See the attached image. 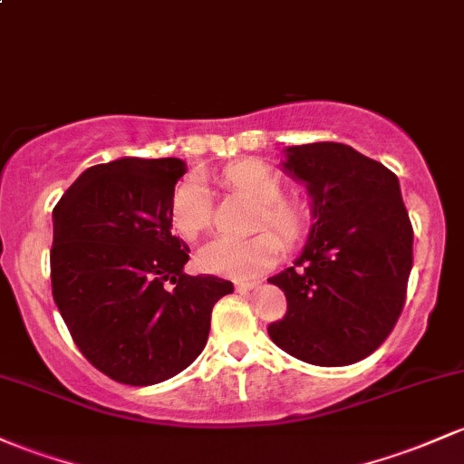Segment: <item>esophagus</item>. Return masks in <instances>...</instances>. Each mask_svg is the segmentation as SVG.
<instances>
[{"instance_id": "esophagus-1", "label": "esophagus", "mask_w": 464, "mask_h": 464, "mask_svg": "<svg viewBox=\"0 0 464 464\" xmlns=\"http://www.w3.org/2000/svg\"><path fill=\"white\" fill-rule=\"evenodd\" d=\"M256 288V284H248V282H237L236 284V290L237 293H248V290Z\"/></svg>"}]
</instances>
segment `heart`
Segmentation results:
<instances>
[{
    "instance_id": "obj_1",
    "label": "heart",
    "mask_w": 464,
    "mask_h": 464,
    "mask_svg": "<svg viewBox=\"0 0 464 464\" xmlns=\"http://www.w3.org/2000/svg\"><path fill=\"white\" fill-rule=\"evenodd\" d=\"M222 182L237 196L256 202L251 231L262 234L244 242H211L198 253V266L205 273L248 282L264 275L282 256L284 246H295L308 231V208L284 196V182L262 162H236L222 171ZM211 200L196 178L178 185L171 198L169 222L176 236L196 242L211 227Z\"/></svg>"
}]
</instances>
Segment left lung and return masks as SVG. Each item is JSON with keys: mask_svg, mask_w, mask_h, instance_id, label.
<instances>
[{"mask_svg": "<svg viewBox=\"0 0 464 464\" xmlns=\"http://www.w3.org/2000/svg\"><path fill=\"white\" fill-rule=\"evenodd\" d=\"M284 169L306 182L314 224L295 266L268 279L288 302L268 334L306 363H356L405 306L414 228L399 178L343 142L288 147Z\"/></svg>", "mask_w": 464, "mask_h": 464, "instance_id": "obj_1", "label": "left lung"}]
</instances>
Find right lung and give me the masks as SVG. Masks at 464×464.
Here are the masks:
<instances>
[{"label":"right lung","mask_w":464,"mask_h":464,"mask_svg":"<svg viewBox=\"0 0 464 464\" xmlns=\"http://www.w3.org/2000/svg\"><path fill=\"white\" fill-rule=\"evenodd\" d=\"M178 158H121L74 180L53 211V297L85 359L125 385H154L205 350L211 310L233 284L182 273L171 236ZM175 288H170V284Z\"/></svg>","instance_id":"right-lung-1"}]
</instances>
